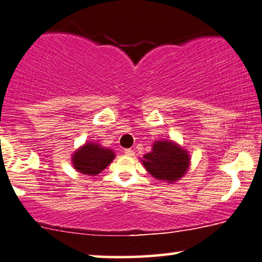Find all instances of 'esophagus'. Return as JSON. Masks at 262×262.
<instances>
[{"label": "esophagus", "instance_id": "esophagus-1", "mask_svg": "<svg viewBox=\"0 0 262 262\" xmlns=\"http://www.w3.org/2000/svg\"><path fill=\"white\" fill-rule=\"evenodd\" d=\"M124 154H126L127 156H134V151L132 150V149H126V150H124Z\"/></svg>", "mask_w": 262, "mask_h": 262}]
</instances>
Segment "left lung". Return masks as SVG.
Wrapping results in <instances>:
<instances>
[{"label":"left lung","mask_w":262,"mask_h":262,"mask_svg":"<svg viewBox=\"0 0 262 262\" xmlns=\"http://www.w3.org/2000/svg\"><path fill=\"white\" fill-rule=\"evenodd\" d=\"M142 162L147 171L160 181L169 183L184 175L189 167V155L171 141H159L152 150L143 156Z\"/></svg>","instance_id":"obj_1"}]
</instances>
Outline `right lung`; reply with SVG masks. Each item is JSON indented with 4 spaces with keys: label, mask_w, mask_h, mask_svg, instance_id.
<instances>
[{
    "label": "right lung",
    "mask_w": 262,
    "mask_h": 262,
    "mask_svg": "<svg viewBox=\"0 0 262 262\" xmlns=\"http://www.w3.org/2000/svg\"><path fill=\"white\" fill-rule=\"evenodd\" d=\"M114 152L97 143H86L73 155V165L84 175L95 176L101 172L114 159Z\"/></svg>",
    "instance_id": "obj_1"
}]
</instances>
